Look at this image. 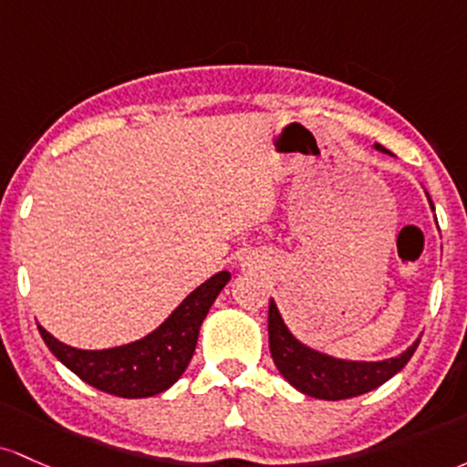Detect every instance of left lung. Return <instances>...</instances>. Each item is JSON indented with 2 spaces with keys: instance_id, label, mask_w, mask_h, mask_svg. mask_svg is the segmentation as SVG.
Instances as JSON below:
<instances>
[{
  "instance_id": "obj_1",
  "label": "left lung",
  "mask_w": 467,
  "mask_h": 467,
  "mask_svg": "<svg viewBox=\"0 0 467 467\" xmlns=\"http://www.w3.org/2000/svg\"><path fill=\"white\" fill-rule=\"evenodd\" d=\"M375 150L390 154L379 143H375ZM428 202L434 209L431 196H428ZM417 347L419 339H415L412 347H408L403 353L381 361L333 358V355L322 353V350H316L300 342L282 319L275 300L269 302V348L275 368L280 370V375L289 381L293 389L308 397H316V400L339 401L375 390L377 386L386 384L390 377L400 373L403 366L410 361Z\"/></svg>"
}]
</instances>
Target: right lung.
I'll return each instance as SVG.
<instances>
[{"label": "right lung", "mask_w": 467, "mask_h": 467, "mask_svg": "<svg viewBox=\"0 0 467 467\" xmlns=\"http://www.w3.org/2000/svg\"><path fill=\"white\" fill-rule=\"evenodd\" d=\"M229 280V271L212 275L178 304L161 327L123 347L75 348L59 342L41 324L36 327L52 355L86 384L125 400H143L161 395L181 379L196 350L202 319Z\"/></svg>", "instance_id": "add662e5"}]
</instances>
